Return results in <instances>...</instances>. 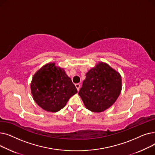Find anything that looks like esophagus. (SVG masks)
Instances as JSON below:
<instances>
[{
    "instance_id": "esophagus-1",
    "label": "esophagus",
    "mask_w": 155,
    "mask_h": 155,
    "mask_svg": "<svg viewBox=\"0 0 155 155\" xmlns=\"http://www.w3.org/2000/svg\"><path fill=\"white\" fill-rule=\"evenodd\" d=\"M75 87H76V88H77V91H78L80 90V84H75Z\"/></svg>"
}]
</instances>
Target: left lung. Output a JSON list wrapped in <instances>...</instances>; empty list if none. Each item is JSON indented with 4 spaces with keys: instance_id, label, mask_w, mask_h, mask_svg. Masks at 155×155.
Listing matches in <instances>:
<instances>
[{
    "instance_id": "8db88e82",
    "label": "left lung",
    "mask_w": 155,
    "mask_h": 155,
    "mask_svg": "<svg viewBox=\"0 0 155 155\" xmlns=\"http://www.w3.org/2000/svg\"><path fill=\"white\" fill-rule=\"evenodd\" d=\"M121 90L120 73L107 63L99 61L86 73L78 94L87 109L102 112L114 104Z\"/></svg>"
}]
</instances>
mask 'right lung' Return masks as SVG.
<instances>
[{"label": "right lung", "instance_id": "right-lung-1", "mask_svg": "<svg viewBox=\"0 0 155 155\" xmlns=\"http://www.w3.org/2000/svg\"><path fill=\"white\" fill-rule=\"evenodd\" d=\"M31 91L35 102L43 109L56 112L63 109L77 90L63 68L48 63L32 78Z\"/></svg>", "mask_w": 155, "mask_h": 155}]
</instances>
